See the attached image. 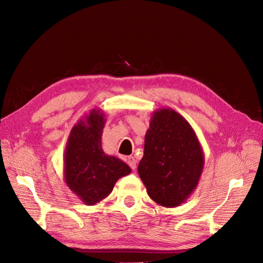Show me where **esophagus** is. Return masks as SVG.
<instances>
[{
  "mask_svg": "<svg viewBox=\"0 0 263 263\" xmlns=\"http://www.w3.org/2000/svg\"><path fill=\"white\" fill-rule=\"evenodd\" d=\"M127 164L129 165V167H130L133 170H136L137 161H136V159H135L133 156H129V157L127 158Z\"/></svg>",
  "mask_w": 263,
  "mask_h": 263,
  "instance_id": "obj_1",
  "label": "esophagus"
}]
</instances>
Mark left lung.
Here are the masks:
<instances>
[{"instance_id":"8db88e82","label":"left lung","mask_w":263,"mask_h":263,"mask_svg":"<svg viewBox=\"0 0 263 263\" xmlns=\"http://www.w3.org/2000/svg\"><path fill=\"white\" fill-rule=\"evenodd\" d=\"M203 166V149L191 124L171 108L154 111L138 165L149 198L165 208L181 205L196 190Z\"/></svg>"}]
</instances>
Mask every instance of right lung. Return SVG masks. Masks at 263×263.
Masks as SVG:
<instances>
[{
  "mask_svg": "<svg viewBox=\"0 0 263 263\" xmlns=\"http://www.w3.org/2000/svg\"><path fill=\"white\" fill-rule=\"evenodd\" d=\"M105 112L92 109L71 128L64 152V179L69 190L86 205L107 198L120 178L132 169L102 146Z\"/></svg>",
  "mask_w": 263,
  "mask_h": 263,
  "instance_id": "1",
  "label": "right lung"
}]
</instances>
